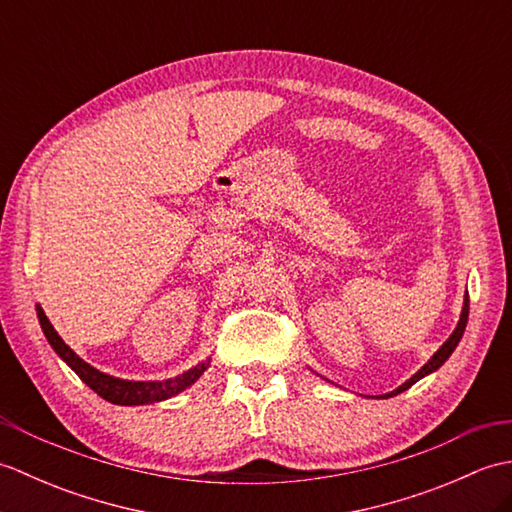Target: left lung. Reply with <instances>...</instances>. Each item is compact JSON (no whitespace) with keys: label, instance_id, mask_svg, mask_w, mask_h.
<instances>
[{"label":"left lung","instance_id":"obj_1","mask_svg":"<svg viewBox=\"0 0 512 512\" xmlns=\"http://www.w3.org/2000/svg\"><path fill=\"white\" fill-rule=\"evenodd\" d=\"M466 321H469V297L464 299V308H462V317H460V323H458V328L453 330V334L449 336V341L444 343L440 350L431 356V361L424 365L418 374H413L405 385H400L396 391H391V394H387V396H396V394H400V391H405V389H409L413 383H418V380L422 378V376H427V374H431V372H436V369L447 361V358L453 354V350L455 347H458V343H460V339H462V334H464V328H466ZM385 396V398H387Z\"/></svg>","mask_w":512,"mask_h":512}]
</instances>
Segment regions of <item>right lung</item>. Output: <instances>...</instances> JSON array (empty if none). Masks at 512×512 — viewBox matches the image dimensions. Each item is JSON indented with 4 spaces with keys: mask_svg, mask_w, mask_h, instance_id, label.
I'll return each instance as SVG.
<instances>
[{
    "mask_svg": "<svg viewBox=\"0 0 512 512\" xmlns=\"http://www.w3.org/2000/svg\"><path fill=\"white\" fill-rule=\"evenodd\" d=\"M37 317H39L43 334H46V339L54 347V352H57L63 361L74 369L76 376H79L85 385L94 389L101 398L114 402V405H147V402H158V400L171 398V396L180 394L182 389H187L191 383H195V380L202 376L204 369L209 367V361H206V363L195 365L193 369H189V372H184L176 378L158 380V383H132V380L107 376V374L99 372V369H94L92 365L85 363L83 358L76 356L70 347L63 343L61 336L54 332L52 323L46 317V312H43L39 306H37Z\"/></svg>",
    "mask_w": 512,
    "mask_h": 512,
    "instance_id": "1",
    "label": "right lung"
}]
</instances>
